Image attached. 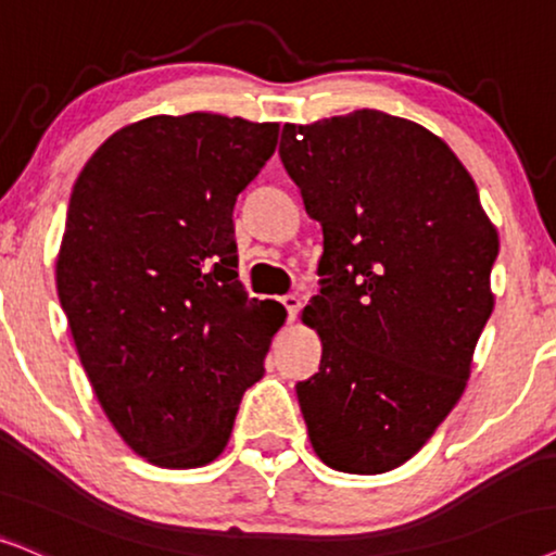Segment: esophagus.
Returning <instances> with one entry per match:
<instances>
[{"instance_id":"1","label":"esophagus","mask_w":556,"mask_h":556,"mask_svg":"<svg viewBox=\"0 0 556 556\" xmlns=\"http://www.w3.org/2000/svg\"><path fill=\"white\" fill-rule=\"evenodd\" d=\"M282 305L287 309V315H290V320H294V317H298V313H300V307H302L300 294H285Z\"/></svg>"}]
</instances>
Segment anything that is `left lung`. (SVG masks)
I'll use <instances>...</instances> for the list:
<instances>
[{
  "label": "left lung",
  "instance_id": "1",
  "mask_svg": "<svg viewBox=\"0 0 556 556\" xmlns=\"http://www.w3.org/2000/svg\"><path fill=\"white\" fill-rule=\"evenodd\" d=\"M279 157L323 226L320 371L298 383L330 468L394 470L432 438L493 313L498 233L455 152L409 118L361 109L285 124Z\"/></svg>",
  "mask_w": 556,
  "mask_h": 556
}]
</instances>
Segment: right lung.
Instances as JSON below:
<instances>
[{
    "label": "right lung",
    "mask_w": 556,
    "mask_h": 556,
    "mask_svg": "<svg viewBox=\"0 0 556 556\" xmlns=\"http://www.w3.org/2000/svg\"><path fill=\"white\" fill-rule=\"evenodd\" d=\"M279 124L150 116L111 135L71 192L58 298L101 409L137 455L201 468L285 323L239 282L233 205Z\"/></svg>",
    "instance_id": "add662e5"
}]
</instances>
